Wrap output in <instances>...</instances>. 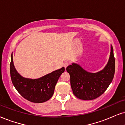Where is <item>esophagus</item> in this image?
Here are the masks:
<instances>
[{
	"instance_id": "1",
	"label": "esophagus",
	"mask_w": 125,
	"mask_h": 125,
	"mask_svg": "<svg viewBox=\"0 0 125 125\" xmlns=\"http://www.w3.org/2000/svg\"><path fill=\"white\" fill-rule=\"evenodd\" d=\"M69 64H70V63H69V62H65L64 63L63 66H64V67H65V68H66V67L68 66Z\"/></svg>"
}]
</instances>
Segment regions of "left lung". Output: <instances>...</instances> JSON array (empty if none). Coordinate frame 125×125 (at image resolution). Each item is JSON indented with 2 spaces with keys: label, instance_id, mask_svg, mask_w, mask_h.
I'll list each match as a JSON object with an SVG mask.
<instances>
[{
  "label": "left lung",
  "instance_id": "1",
  "mask_svg": "<svg viewBox=\"0 0 125 125\" xmlns=\"http://www.w3.org/2000/svg\"><path fill=\"white\" fill-rule=\"evenodd\" d=\"M115 70V61L112 45L108 63L101 71L90 73L74 63L66 68L70 74L73 94L78 98L83 100H94L101 95L112 82Z\"/></svg>",
  "mask_w": 125,
  "mask_h": 125
}]
</instances>
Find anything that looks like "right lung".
Masks as SVG:
<instances>
[{
	"mask_svg": "<svg viewBox=\"0 0 125 125\" xmlns=\"http://www.w3.org/2000/svg\"><path fill=\"white\" fill-rule=\"evenodd\" d=\"M64 70L63 67L37 79L24 78L15 68L11 54L10 76L13 84L22 97L32 103H43L52 97L59 78Z\"/></svg>",
	"mask_w": 125,
	"mask_h": 125,
	"instance_id": "right-lung-1",
	"label": "right lung"
}]
</instances>
